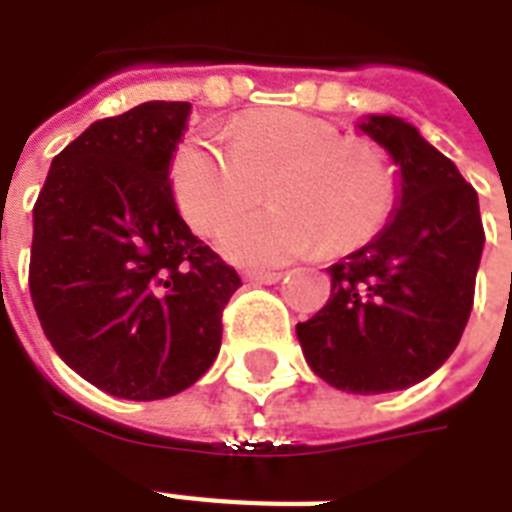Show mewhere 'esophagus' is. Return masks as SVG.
<instances>
[{
  "label": "esophagus",
  "instance_id": "1",
  "mask_svg": "<svg viewBox=\"0 0 512 512\" xmlns=\"http://www.w3.org/2000/svg\"><path fill=\"white\" fill-rule=\"evenodd\" d=\"M284 273L281 271H263V268H249L244 271V279L252 281V284H276Z\"/></svg>",
  "mask_w": 512,
  "mask_h": 512
}]
</instances>
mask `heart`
Wrapping results in <instances>:
<instances>
[{"label":"heart","mask_w":512,"mask_h":512,"mask_svg":"<svg viewBox=\"0 0 512 512\" xmlns=\"http://www.w3.org/2000/svg\"><path fill=\"white\" fill-rule=\"evenodd\" d=\"M172 193L199 233H217L268 185L271 209L233 220L220 236L231 260L279 265L324 247L348 255L388 223L396 172L369 140L300 111H255L231 138L191 135L170 167Z\"/></svg>","instance_id":"obj_1"}]
</instances>
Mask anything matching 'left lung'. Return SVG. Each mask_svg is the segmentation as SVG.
<instances>
[{
	"label": "left lung",
	"mask_w": 512,
	"mask_h": 512,
	"mask_svg": "<svg viewBox=\"0 0 512 512\" xmlns=\"http://www.w3.org/2000/svg\"><path fill=\"white\" fill-rule=\"evenodd\" d=\"M390 162L398 193L382 231L327 268L332 292L297 340L313 372L358 396L412 388L457 348L484 252L478 193L414 124L358 122Z\"/></svg>",
	"instance_id": "obj_1"
}]
</instances>
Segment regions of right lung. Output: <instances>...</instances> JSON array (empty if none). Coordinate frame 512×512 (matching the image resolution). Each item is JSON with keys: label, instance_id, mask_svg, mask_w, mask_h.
<instances>
[{"label": "right lung", "instance_id": "right-lung-1", "mask_svg": "<svg viewBox=\"0 0 512 512\" xmlns=\"http://www.w3.org/2000/svg\"><path fill=\"white\" fill-rule=\"evenodd\" d=\"M191 103L148 100L68 143L34 204L28 287L50 345L116 398L191 388L217 358L239 273L177 212Z\"/></svg>", "mask_w": 512, "mask_h": 512}]
</instances>
